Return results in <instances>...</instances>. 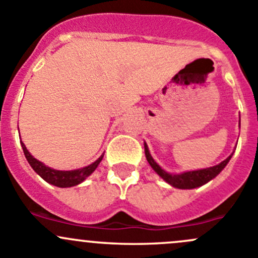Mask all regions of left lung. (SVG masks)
Returning a JSON list of instances; mask_svg holds the SVG:
<instances>
[{"instance_id":"1","label":"left lung","mask_w":258,"mask_h":258,"mask_svg":"<svg viewBox=\"0 0 258 258\" xmlns=\"http://www.w3.org/2000/svg\"><path fill=\"white\" fill-rule=\"evenodd\" d=\"M144 149H145V156H147L148 163L150 164V166L153 168L154 171H155L161 179L165 180L168 184L177 188H195V187L205 185L206 182H209L210 180L216 177L217 175L224 170L225 166L227 165L228 161H230V159L232 158V154H233V153L231 154L226 160L220 163L219 165L211 166V168L192 170V171H185V172H181V174H170V172L165 171L164 169H161V166L154 160L150 151H149L147 143H144Z\"/></svg>"}]
</instances>
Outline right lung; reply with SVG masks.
Returning a JSON list of instances; mask_svg holds the SVG:
<instances>
[{
    "label": "right lung",
    "instance_id": "obj_1",
    "mask_svg": "<svg viewBox=\"0 0 258 258\" xmlns=\"http://www.w3.org/2000/svg\"><path fill=\"white\" fill-rule=\"evenodd\" d=\"M21 147H22L26 159H27V161L30 163L32 169H33L44 181H47L48 184H52L58 187H72L83 182L84 180L98 168V165H99L100 161H102L103 156H104V153H103L94 163H92L88 166L64 171V170L52 169L49 168V166L44 165L42 161L37 160L36 158H33V156L31 155V153L27 150V148H26V145L23 144L22 142H21Z\"/></svg>",
    "mask_w": 258,
    "mask_h": 258
}]
</instances>
